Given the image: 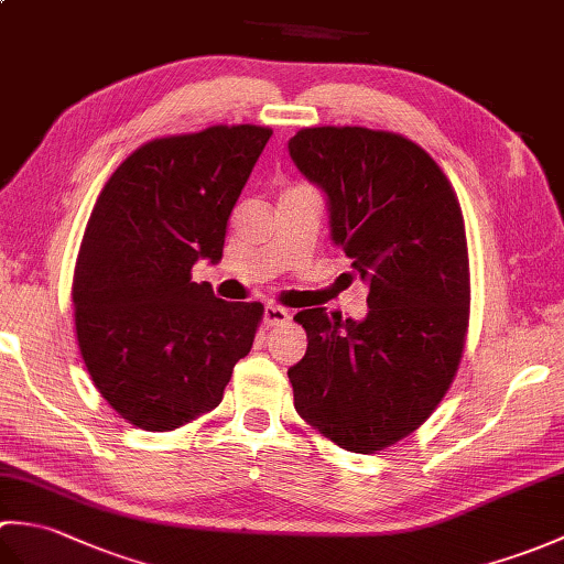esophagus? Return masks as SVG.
I'll list each match as a JSON object with an SVG mask.
<instances>
[{
    "mask_svg": "<svg viewBox=\"0 0 564 564\" xmlns=\"http://www.w3.org/2000/svg\"><path fill=\"white\" fill-rule=\"evenodd\" d=\"M291 319L289 310H283L279 305H267L263 307V325L267 327H279V325H285V322Z\"/></svg>",
    "mask_w": 564,
    "mask_h": 564,
    "instance_id": "obj_1",
    "label": "esophagus"
}]
</instances>
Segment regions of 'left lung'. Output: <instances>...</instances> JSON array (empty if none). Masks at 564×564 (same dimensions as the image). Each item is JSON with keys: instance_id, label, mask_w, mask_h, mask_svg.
Wrapping results in <instances>:
<instances>
[{"instance_id": "obj_1", "label": "left lung", "mask_w": 564, "mask_h": 564, "mask_svg": "<svg viewBox=\"0 0 564 564\" xmlns=\"http://www.w3.org/2000/svg\"><path fill=\"white\" fill-rule=\"evenodd\" d=\"M297 170L327 198L329 237L368 285V315H295L307 351L289 368L295 410L337 446L373 453L436 410L460 364L470 271L460 203L412 140L368 128H303Z\"/></svg>"}]
</instances>
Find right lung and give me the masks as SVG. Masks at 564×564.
<instances>
[{
    "instance_id": "right-lung-1",
    "label": "right lung",
    "mask_w": 564,
    "mask_h": 564,
    "mask_svg": "<svg viewBox=\"0 0 564 564\" xmlns=\"http://www.w3.org/2000/svg\"><path fill=\"white\" fill-rule=\"evenodd\" d=\"M271 138L213 126L152 140L106 182L82 237L72 303L94 386L145 431H172L223 400L254 344L261 303H225L191 281L223 259L235 203Z\"/></svg>"
}]
</instances>
